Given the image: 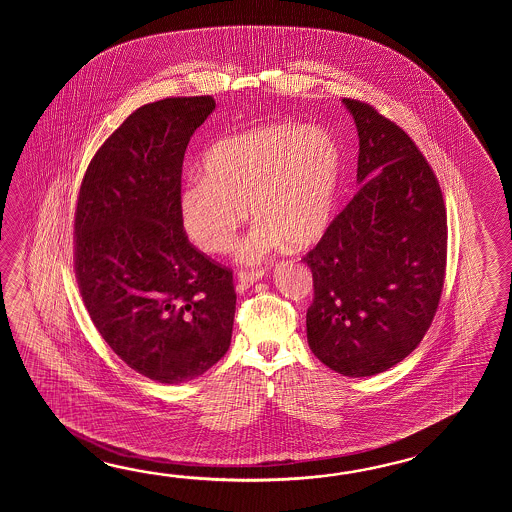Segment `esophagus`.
<instances>
[{
	"label": "esophagus",
	"instance_id": "esophagus-1",
	"mask_svg": "<svg viewBox=\"0 0 512 512\" xmlns=\"http://www.w3.org/2000/svg\"><path fill=\"white\" fill-rule=\"evenodd\" d=\"M265 276V271L263 269H254V271H240L238 272V282L243 285V287H247V285H251V283L258 282L260 278Z\"/></svg>",
	"mask_w": 512,
	"mask_h": 512
}]
</instances>
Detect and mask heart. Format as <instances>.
Returning <instances> with one entry per match:
<instances>
[{
    "label": "heart",
    "mask_w": 512,
    "mask_h": 512,
    "mask_svg": "<svg viewBox=\"0 0 512 512\" xmlns=\"http://www.w3.org/2000/svg\"><path fill=\"white\" fill-rule=\"evenodd\" d=\"M340 168V144L324 128L276 122L232 133L208 148L203 177L181 190V225L201 251L221 254L234 245L249 205L258 223L241 260H263L283 241L309 247L329 227Z\"/></svg>",
    "instance_id": "heart-1"
}]
</instances>
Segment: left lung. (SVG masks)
I'll list each match as a JSON object with an SVG mask.
<instances>
[{
	"label": "left lung",
	"mask_w": 512,
	"mask_h": 512,
	"mask_svg": "<svg viewBox=\"0 0 512 512\" xmlns=\"http://www.w3.org/2000/svg\"><path fill=\"white\" fill-rule=\"evenodd\" d=\"M359 131V192L307 252V342L346 377L408 357L434 320L446 271V208L412 137L377 109L342 98Z\"/></svg>",
	"instance_id": "obj_1"
}]
</instances>
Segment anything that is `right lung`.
Segmentation results:
<instances>
[{"instance_id": "add662e5", "label": "right lung", "mask_w": 512, "mask_h": 512, "mask_svg": "<svg viewBox=\"0 0 512 512\" xmlns=\"http://www.w3.org/2000/svg\"><path fill=\"white\" fill-rule=\"evenodd\" d=\"M210 95L135 109L87 164L75 210V274L98 333L131 370L177 384L230 346L232 271L196 249L179 218L186 146Z\"/></svg>"}]
</instances>
